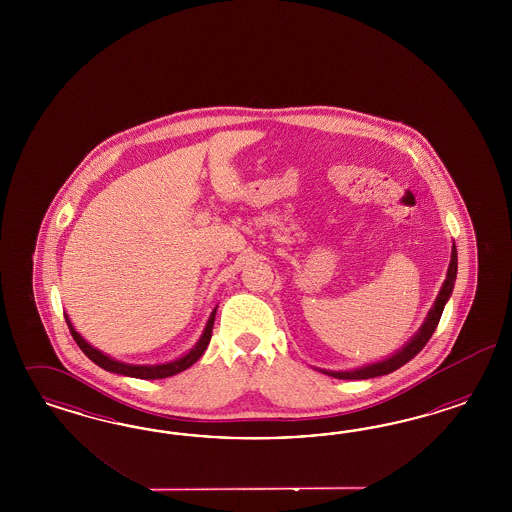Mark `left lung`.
<instances>
[{
    "label": "left lung",
    "instance_id": "8db88e82",
    "mask_svg": "<svg viewBox=\"0 0 512 512\" xmlns=\"http://www.w3.org/2000/svg\"><path fill=\"white\" fill-rule=\"evenodd\" d=\"M456 272H458V253H456V246H452V253H450V264L449 270H447V279L445 283L441 285V291L435 298L434 308L428 313V317L424 319V323L420 326L419 332L411 338V341L400 349L398 353H394L392 357L385 358L381 362H373L368 366H362L357 370H351V372H326L323 373L330 375V377H336V379H370V377H379V375H387V373L396 372L398 368H402L403 364H407L411 358L415 355H419L422 351V347L428 343V340L432 338V334L437 328V323L441 319V313L443 308L447 304L450 295H452V289H454V281H456Z\"/></svg>",
    "mask_w": 512,
    "mask_h": 512
}]
</instances>
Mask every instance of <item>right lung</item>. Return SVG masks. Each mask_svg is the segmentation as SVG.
I'll list each match as a JSON object with an SVG mask.
<instances>
[{
	"label": "right lung",
	"instance_id": "1",
	"mask_svg": "<svg viewBox=\"0 0 512 512\" xmlns=\"http://www.w3.org/2000/svg\"><path fill=\"white\" fill-rule=\"evenodd\" d=\"M216 311L217 308H214V311L210 313V319H208V323L204 326L201 340L195 343V347H193L189 353H186L184 357L172 360V362H167V364H154V366L125 364V362H120V360L107 357L105 353H101L99 349L92 347L88 341L84 340V338L78 334L77 330L71 325V321H69L67 315H65V321H67V325H69L71 336L75 338L78 347L82 349V353L90 358L92 362H95L99 368H103V370H107V372L127 375V377H137V379H165V377H171V375H176V373L184 372V370H187L189 366H193V364L202 357V353L206 351V347H208V343H210V338H212V328H214V321H216Z\"/></svg>",
	"mask_w": 512,
	"mask_h": 512
}]
</instances>
